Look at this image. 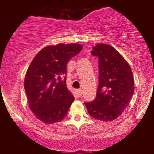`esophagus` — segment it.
<instances>
[{
    "label": "esophagus",
    "instance_id": "obj_1",
    "mask_svg": "<svg viewBox=\"0 0 154 154\" xmlns=\"http://www.w3.org/2000/svg\"><path fill=\"white\" fill-rule=\"evenodd\" d=\"M77 96H78L79 97H81V96H82V91H81V90H80V89L77 90Z\"/></svg>",
    "mask_w": 154,
    "mask_h": 154
}]
</instances>
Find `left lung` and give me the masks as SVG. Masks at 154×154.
<instances>
[{"label": "left lung", "mask_w": 154, "mask_h": 154, "mask_svg": "<svg viewBox=\"0 0 154 154\" xmlns=\"http://www.w3.org/2000/svg\"><path fill=\"white\" fill-rule=\"evenodd\" d=\"M91 54L98 57L99 84L95 99L84 103L93 118L111 121L121 115L134 94L132 70L127 60L110 45L97 44Z\"/></svg>", "instance_id": "left-lung-1"}]
</instances>
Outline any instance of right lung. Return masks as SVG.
Segmentation results:
<instances>
[{"label":"right lung","mask_w":154,"mask_h":154,"mask_svg":"<svg viewBox=\"0 0 154 154\" xmlns=\"http://www.w3.org/2000/svg\"><path fill=\"white\" fill-rule=\"evenodd\" d=\"M82 50L79 44H59L39 51L29 66L24 89L29 106L45 124L63 120L74 100L66 84L67 64Z\"/></svg>","instance_id":"1"}]
</instances>
